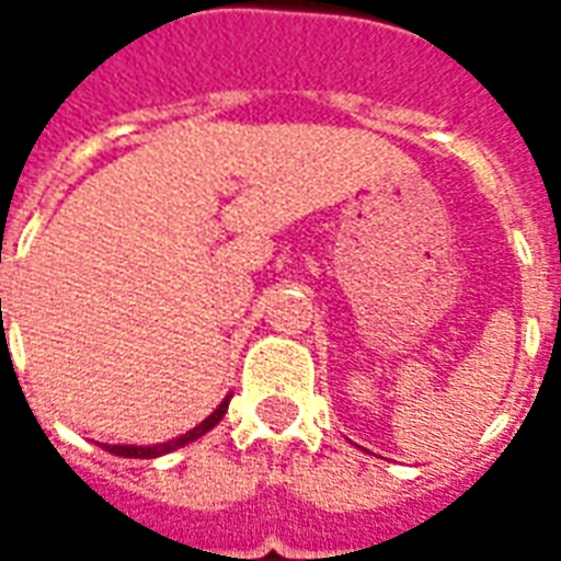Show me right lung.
Masks as SVG:
<instances>
[{
  "label": "right lung",
  "mask_w": 561,
  "mask_h": 561,
  "mask_svg": "<svg viewBox=\"0 0 561 561\" xmlns=\"http://www.w3.org/2000/svg\"><path fill=\"white\" fill-rule=\"evenodd\" d=\"M229 408V399H224L218 404V410L211 413L209 419H203L201 425L192 427L188 434L178 436V439H171V443H162V445H151V448H142V445H104L110 454H116V457H139V460H145V457H160V454H169V451H178V448H183V445L194 443L197 436H203L209 427H215L224 419V413H227Z\"/></svg>",
  "instance_id": "add662e5"
}]
</instances>
